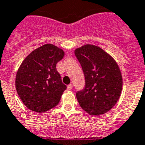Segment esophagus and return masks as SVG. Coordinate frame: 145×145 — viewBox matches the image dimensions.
Returning a JSON list of instances; mask_svg holds the SVG:
<instances>
[{"instance_id": "34e87169", "label": "esophagus", "mask_w": 145, "mask_h": 145, "mask_svg": "<svg viewBox=\"0 0 145 145\" xmlns=\"http://www.w3.org/2000/svg\"><path fill=\"white\" fill-rule=\"evenodd\" d=\"M73 87V85L71 84H70L69 85H68V90H71Z\"/></svg>"}]
</instances>
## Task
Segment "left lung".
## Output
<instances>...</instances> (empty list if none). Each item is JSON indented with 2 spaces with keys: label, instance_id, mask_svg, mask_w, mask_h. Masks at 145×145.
<instances>
[{
  "label": "left lung",
  "instance_id": "obj_1",
  "mask_svg": "<svg viewBox=\"0 0 145 145\" xmlns=\"http://www.w3.org/2000/svg\"><path fill=\"white\" fill-rule=\"evenodd\" d=\"M85 77L84 90L76 93L85 112L100 116L116 104L122 90V77L116 61L102 48L85 45L74 51Z\"/></svg>",
  "mask_w": 145,
  "mask_h": 145
}]
</instances>
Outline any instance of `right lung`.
Instances as JSON below:
<instances>
[{
	"mask_svg": "<svg viewBox=\"0 0 145 145\" xmlns=\"http://www.w3.org/2000/svg\"><path fill=\"white\" fill-rule=\"evenodd\" d=\"M65 55L61 48L46 44L33 51L20 66L16 75V92L29 109L45 112L58 104L66 85L56 64Z\"/></svg>",
	"mask_w": 145,
	"mask_h": 145,
	"instance_id": "right-lung-1",
	"label": "right lung"
}]
</instances>
